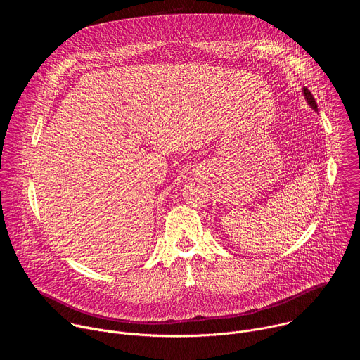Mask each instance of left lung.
Instances as JSON below:
<instances>
[{"mask_svg": "<svg viewBox=\"0 0 360 360\" xmlns=\"http://www.w3.org/2000/svg\"><path fill=\"white\" fill-rule=\"evenodd\" d=\"M302 94H303V96H304V99H306V102H307V105H309L314 111H316L318 112V105H316V101H315V98H314V95L311 94V91L307 89V88H302Z\"/></svg>", "mask_w": 360, "mask_h": 360, "instance_id": "1", "label": "left lung"}]
</instances>
